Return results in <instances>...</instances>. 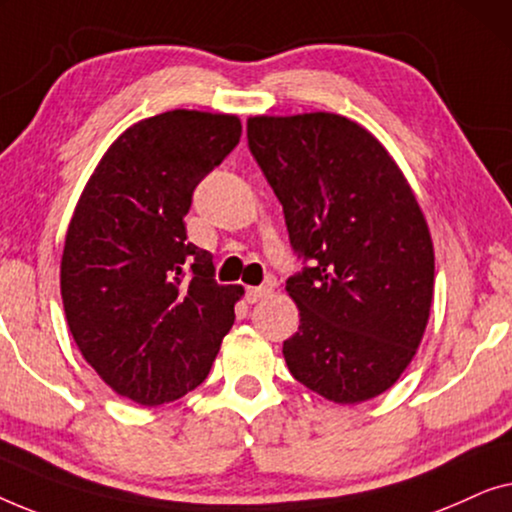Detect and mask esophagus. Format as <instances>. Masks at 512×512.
I'll return each instance as SVG.
<instances>
[{"label":"esophagus","instance_id":"obj_1","mask_svg":"<svg viewBox=\"0 0 512 512\" xmlns=\"http://www.w3.org/2000/svg\"><path fill=\"white\" fill-rule=\"evenodd\" d=\"M271 287L269 285H259V287H248L246 290V299L250 304H257V301H262L266 297H271Z\"/></svg>","mask_w":512,"mask_h":512}]
</instances>
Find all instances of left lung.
Here are the masks:
<instances>
[{
    "label": "left lung",
    "mask_w": 512,
    "mask_h": 512,
    "mask_svg": "<svg viewBox=\"0 0 512 512\" xmlns=\"http://www.w3.org/2000/svg\"><path fill=\"white\" fill-rule=\"evenodd\" d=\"M248 146L311 264L285 285L299 308L287 369L334 403L378 397L415 357L434 299V243L406 176L336 113L255 115Z\"/></svg>",
    "instance_id": "left-lung-1"
}]
</instances>
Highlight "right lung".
Returning a JSON list of instances; mask_svg holds the SVG:
<instances>
[{"label":"right lung","mask_w":512,"mask_h":512,"mask_svg":"<svg viewBox=\"0 0 512 512\" xmlns=\"http://www.w3.org/2000/svg\"><path fill=\"white\" fill-rule=\"evenodd\" d=\"M241 139L227 113L176 109L111 143L78 199L60 290L71 336L99 378L141 406L181 399L211 371L241 285L187 241L192 192Z\"/></svg>","instance_id":"1"}]
</instances>
